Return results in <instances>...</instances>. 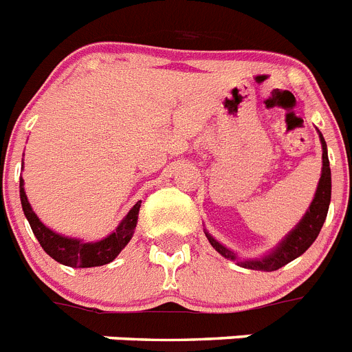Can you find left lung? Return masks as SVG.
Returning <instances> with one entry per match:
<instances>
[{"label": "left lung", "instance_id": "1", "mask_svg": "<svg viewBox=\"0 0 352 352\" xmlns=\"http://www.w3.org/2000/svg\"><path fill=\"white\" fill-rule=\"evenodd\" d=\"M317 133H319V141H321L322 148L321 178H319V183H317V190L314 194L312 203H310L309 210L305 211L300 222L292 227V231H289L272 250L266 252L264 256L250 257V259L238 257V254L234 250H231V248H227L226 245L220 243V241H217L204 229V234H206L208 241H210L214 250L219 252L220 256H223L229 261H234L241 268L259 270V272H275V270L282 268V266L289 264L291 261L296 259V257H300L303 252L309 250L310 245L316 241V238L321 232V227L326 220V214H328L329 201H331V169H329L328 148H326V141L322 138V133L319 130H317Z\"/></svg>", "mask_w": 352, "mask_h": 352}]
</instances>
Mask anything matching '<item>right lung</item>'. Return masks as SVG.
Listing matches in <instances>:
<instances>
[{"label": "right lung", "instance_id": "right-lung-1", "mask_svg": "<svg viewBox=\"0 0 352 352\" xmlns=\"http://www.w3.org/2000/svg\"><path fill=\"white\" fill-rule=\"evenodd\" d=\"M19 192H21L23 211L26 214L28 222H30L31 231L38 239V243L42 245L43 250L47 252L52 259L58 261L60 264H65V266H70V268H93V266H104V264L113 263L120 256V252L129 245L133 231H135V226H138L141 201L130 208V211L125 214V219L121 220L120 226L111 234L105 236L104 239L84 241V239L79 238H70V236H63L60 232L52 231L51 227L45 226L36 217L30 201H28L26 192H24L23 178L19 183Z\"/></svg>", "mask_w": 352, "mask_h": 352}]
</instances>
